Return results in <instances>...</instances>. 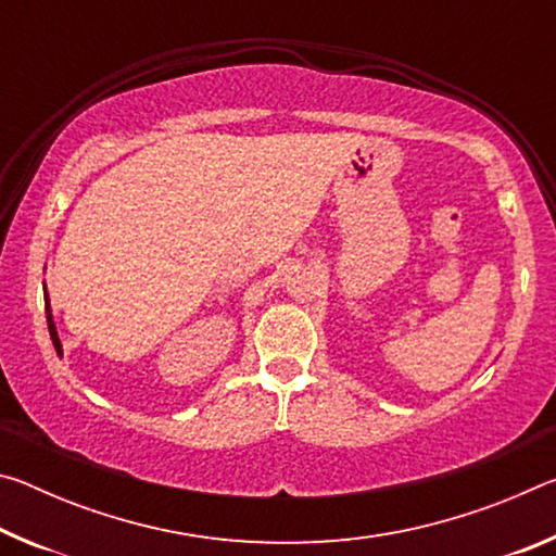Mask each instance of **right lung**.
Here are the masks:
<instances>
[{
    "instance_id": "1",
    "label": "right lung",
    "mask_w": 556,
    "mask_h": 556,
    "mask_svg": "<svg viewBox=\"0 0 556 556\" xmlns=\"http://www.w3.org/2000/svg\"><path fill=\"white\" fill-rule=\"evenodd\" d=\"M46 321H49V333H51V341H53V348L55 353H63V345L59 341V333H55V324H53V314H51V306H49V294H46Z\"/></svg>"
}]
</instances>
